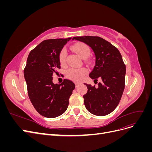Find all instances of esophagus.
<instances>
[{
    "label": "esophagus",
    "mask_w": 152,
    "mask_h": 152,
    "mask_svg": "<svg viewBox=\"0 0 152 152\" xmlns=\"http://www.w3.org/2000/svg\"><path fill=\"white\" fill-rule=\"evenodd\" d=\"M75 86H76V87H77L78 86H79V82H75Z\"/></svg>",
    "instance_id": "obj_1"
}]
</instances>
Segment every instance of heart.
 <instances>
[{
  "mask_svg": "<svg viewBox=\"0 0 152 152\" xmlns=\"http://www.w3.org/2000/svg\"><path fill=\"white\" fill-rule=\"evenodd\" d=\"M72 49L82 58H86L89 56L91 50L87 44L80 42L74 44L72 47ZM67 53L65 49H62L59 54V61L61 65L63 66L66 63V59ZM87 70L86 68H70L67 70L66 72V77L71 80L75 81H79L83 79L84 77L87 74Z\"/></svg>",
  "mask_w": 152,
  "mask_h": 152,
  "instance_id": "b5f03b06",
  "label": "heart"
}]
</instances>
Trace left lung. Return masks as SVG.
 <instances>
[{
    "mask_svg": "<svg viewBox=\"0 0 152 152\" xmlns=\"http://www.w3.org/2000/svg\"><path fill=\"white\" fill-rule=\"evenodd\" d=\"M93 50L96 59L89 77L94 81L102 79L98 87L85 84L87 93L83 96L86 109L97 116H104L116 108L125 87L126 65L118 49L102 37H75ZM95 83V82H94Z\"/></svg>",
    "mask_w": 152,
    "mask_h": 152,
    "instance_id": "1",
    "label": "left lung"
}]
</instances>
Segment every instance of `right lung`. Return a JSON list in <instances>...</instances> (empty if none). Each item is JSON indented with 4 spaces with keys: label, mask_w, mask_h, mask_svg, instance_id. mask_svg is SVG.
I'll return each mask as SVG.
<instances>
[{
    "label": "right lung",
    "mask_w": 152,
    "mask_h": 152,
    "mask_svg": "<svg viewBox=\"0 0 152 152\" xmlns=\"http://www.w3.org/2000/svg\"><path fill=\"white\" fill-rule=\"evenodd\" d=\"M72 38L48 39L32 49L27 58L24 76L30 102L39 113L55 118L65 112L75 86L70 80L54 84L53 75L60 69L59 54Z\"/></svg>",
    "instance_id": "obj_1"
}]
</instances>
